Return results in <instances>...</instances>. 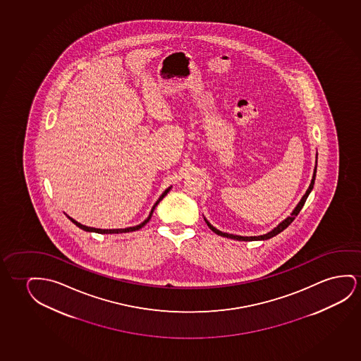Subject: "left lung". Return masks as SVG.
Segmentation results:
<instances>
[{
	"label": "left lung",
	"mask_w": 361,
	"mask_h": 361,
	"mask_svg": "<svg viewBox=\"0 0 361 361\" xmlns=\"http://www.w3.org/2000/svg\"><path fill=\"white\" fill-rule=\"evenodd\" d=\"M317 158H318V153H317V156H315V167L314 172H313V177H312V180H310V187L307 189V192H305V195L302 197V199L300 200V203L297 204V207L293 209V212L290 213V216H287V218L283 220V221H281V223L276 226V228H272L271 231H269L267 234L259 235V236H240V235H233L228 234V233H223V231H220L216 228H214L212 224L209 223L207 219L204 218L205 220V223L208 225L209 228L213 230L214 233L216 235H220V236H223V238H228V239L238 240V241H259V240H269L271 238H274L276 235H279L281 231H283L286 228H288L290 226V223L295 220V216L300 214V209L303 208V205H305V200L308 198V195H310V192H312V189H313V185H314L315 180V173H317Z\"/></svg>",
	"instance_id": "8db88e82"
}]
</instances>
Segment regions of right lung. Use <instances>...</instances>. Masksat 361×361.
Returning <instances> with one entry per match:
<instances>
[{
	"mask_svg": "<svg viewBox=\"0 0 361 361\" xmlns=\"http://www.w3.org/2000/svg\"><path fill=\"white\" fill-rule=\"evenodd\" d=\"M172 189V185L171 187H168L164 192H163L162 195L158 198L157 202L154 203V205H153L152 209H151V213H149V215H148L147 219L145 220V221H142L141 224H138V225H136V226H131V228H90V226H87V225H82V224L78 223L76 220H74V219L71 218L69 215H66L68 216V219L71 220V223L75 224L76 226L78 228H82V230H84V231H89V233H97V234H121V233H131V231H136V230H140V228H143L146 224L149 221V219H151V216H152L153 212H154V209H156V207H157L158 203L162 200L166 195H167L168 192Z\"/></svg>",
	"mask_w": 361,
	"mask_h": 361,
	"instance_id": "right-lung-1",
	"label": "right lung"
}]
</instances>
